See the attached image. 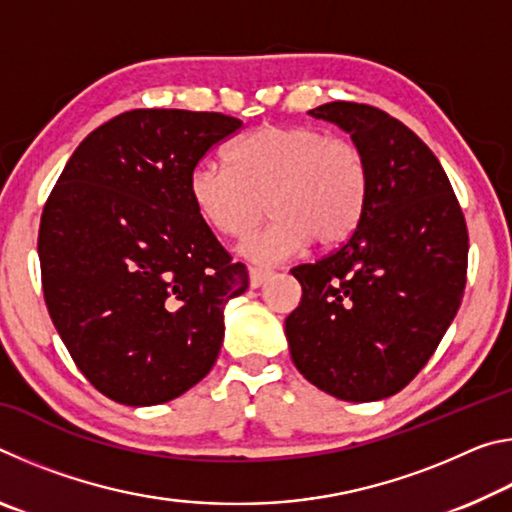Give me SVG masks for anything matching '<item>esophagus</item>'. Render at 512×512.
<instances>
[{"mask_svg":"<svg viewBox=\"0 0 512 512\" xmlns=\"http://www.w3.org/2000/svg\"><path fill=\"white\" fill-rule=\"evenodd\" d=\"M271 277H273V271H271V268L250 266V271H248V280H250V287H253V289L262 287V284L271 280Z\"/></svg>","mask_w":512,"mask_h":512,"instance_id":"esophagus-1","label":"esophagus"}]
</instances>
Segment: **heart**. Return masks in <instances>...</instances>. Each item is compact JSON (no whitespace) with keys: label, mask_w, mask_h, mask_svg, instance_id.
I'll return each mask as SVG.
<instances>
[{"label":"heart","mask_w":512,"mask_h":512,"mask_svg":"<svg viewBox=\"0 0 512 512\" xmlns=\"http://www.w3.org/2000/svg\"><path fill=\"white\" fill-rule=\"evenodd\" d=\"M225 163L228 168L216 162L194 167L189 198L214 232L232 239L244 237L268 207L271 221L241 244L253 262H280L309 239L316 246L341 244L366 212V155L320 128L262 126L232 144Z\"/></svg>","instance_id":"1"}]
</instances>
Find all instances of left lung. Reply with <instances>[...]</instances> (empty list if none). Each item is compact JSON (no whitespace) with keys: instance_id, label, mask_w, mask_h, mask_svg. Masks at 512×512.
<instances>
[{"instance_id":"obj_1","label":"left lung","mask_w":512,"mask_h":512,"mask_svg":"<svg viewBox=\"0 0 512 512\" xmlns=\"http://www.w3.org/2000/svg\"><path fill=\"white\" fill-rule=\"evenodd\" d=\"M309 115L350 133L370 194L341 248L291 268L302 287L284 320L291 359L339 400H384L424 368L461 307L465 216L436 155L400 119L352 101Z\"/></svg>"}]
</instances>
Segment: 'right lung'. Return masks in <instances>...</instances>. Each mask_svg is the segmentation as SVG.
Segmentation results:
<instances>
[{"label": "right lung", "instance_id": "add662e5", "mask_svg": "<svg viewBox=\"0 0 512 512\" xmlns=\"http://www.w3.org/2000/svg\"><path fill=\"white\" fill-rule=\"evenodd\" d=\"M241 121L131 110L72 153L40 219L42 291L90 384L126 406L169 402L212 370L223 309L248 289L189 198L203 155Z\"/></svg>", "mask_w": 512, "mask_h": 512}]
</instances>
